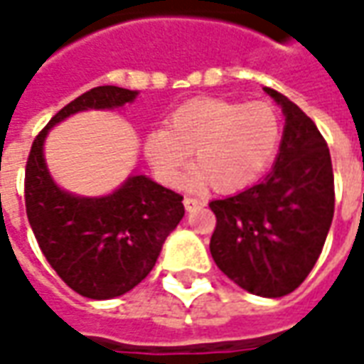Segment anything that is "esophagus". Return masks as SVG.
<instances>
[{"label":"esophagus","mask_w":364,"mask_h":364,"mask_svg":"<svg viewBox=\"0 0 364 364\" xmlns=\"http://www.w3.org/2000/svg\"><path fill=\"white\" fill-rule=\"evenodd\" d=\"M183 205H185V210L187 213H195L198 206H203V200H198L195 197H185L183 198Z\"/></svg>","instance_id":"esophagus-1"}]
</instances>
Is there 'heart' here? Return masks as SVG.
Listing matches in <instances>:
<instances>
[{
	"label": "heart",
	"instance_id": "heart-1",
	"mask_svg": "<svg viewBox=\"0 0 364 364\" xmlns=\"http://www.w3.org/2000/svg\"><path fill=\"white\" fill-rule=\"evenodd\" d=\"M279 140L281 119L269 103L203 97L175 109L166 128L150 130L144 154L164 185L181 183L187 154H193L198 181L218 193H236L267 169Z\"/></svg>",
	"mask_w": 364,
	"mask_h": 364
}]
</instances>
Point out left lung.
Instances as JSON below:
<instances>
[{"instance_id":"obj_1","label":"left lung","mask_w":364,"mask_h":364,"mask_svg":"<svg viewBox=\"0 0 364 364\" xmlns=\"http://www.w3.org/2000/svg\"><path fill=\"white\" fill-rule=\"evenodd\" d=\"M265 91L287 117L279 156L263 181L208 205L216 214L210 253L237 287L279 298L298 289L320 257L336 187L328 142L314 120L279 91Z\"/></svg>"}]
</instances>
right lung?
<instances>
[{"label": "right lung", "mask_w": 364, "mask_h": 364, "mask_svg": "<svg viewBox=\"0 0 364 364\" xmlns=\"http://www.w3.org/2000/svg\"><path fill=\"white\" fill-rule=\"evenodd\" d=\"M136 91L99 85L60 109L38 132L25 167L27 218L41 252L68 287L93 300L124 294L142 282L166 237L185 214L183 197L146 175H132L109 197L83 198L56 187L43 158L46 132L85 109L130 103Z\"/></svg>", "instance_id": "add662e5"}]
</instances>
